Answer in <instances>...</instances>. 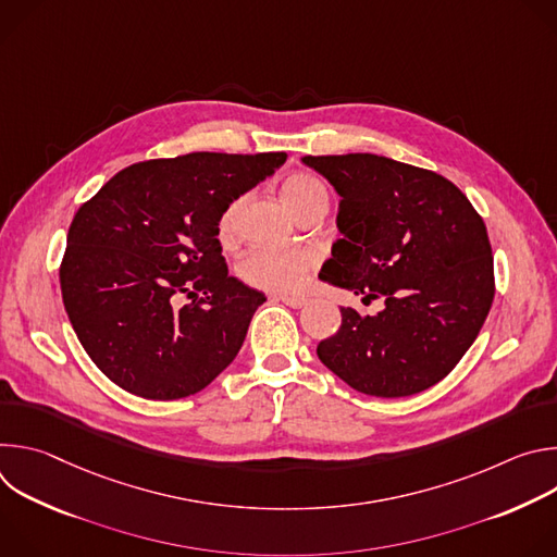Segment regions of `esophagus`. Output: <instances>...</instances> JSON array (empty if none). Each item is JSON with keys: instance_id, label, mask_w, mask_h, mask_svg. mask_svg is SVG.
Listing matches in <instances>:
<instances>
[{"instance_id": "1", "label": "esophagus", "mask_w": 557, "mask_h": 557, "mask_svg": "<svg viewBox=\"0 0 557 557\" xmlns=\"http://www.w3.org/2000/svg\"><path fill=\"white\" fill-rule=\"evenodd\" d=\"M273 299H275V301H282V304H286V306H290V308H301V306L306 304L304 297H288V295H275Z\"/></svg>"}]
</instances>
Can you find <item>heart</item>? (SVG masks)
I'll return each mask as SVG.
<instances>
[{
  "mask_svg": "<svg viewBox=\"0 0 557 557\" xmlns=\"http://www.w3.org/2000/svg\"><path fill=\"white\" fill-rule=\"evenodd\" d=\"M282 196L288 207L299 215L312 211H329V191L314 176L306 172H295L282 183ZM245 198L233 200L218 220V240L228 247L237 233V215H240ZM314 258L308 251H286V249H253L240 262H237V275L245 284L290 295L297 293L306 280V273L312 269Z\"/></svg>",
  "mask_w": 557,
  "mask_h": 557,
  "instance_id": "heart-1",
  "label": "heart"
}]
</instances>
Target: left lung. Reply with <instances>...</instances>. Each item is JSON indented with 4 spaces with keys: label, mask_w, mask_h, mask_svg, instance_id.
<instances>
[{
    "label": "left lung",
    "mask_w": 557,
    "mask_h": 557,
    "mask_svg": "<svg viewBox=\"0 0 557 557\" xmlns=\"http://www.w3.org/2000/svg\"><path fill=\"white\" fill-rule=\"evenodd\" d=\"M342 196L344 237L320 277L385 308L342 306L317 357L370 396H410L445 379L479 337L496 293L487 226L436 172L376 153L304 156Z\"/></svg>",
    "instance_id": "1"
}]
</instances>
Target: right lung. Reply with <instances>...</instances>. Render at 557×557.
Returning <instances> with one entry per match:
<instances>
[{
	"instance_id": "obj_1",
	"label": "right lung",
	"mask_w": 557,
	"mask_h": 557,
	"mask_svg": "<svg viewBox=\"0 0 557 557\" xmlns=\"http://www.w3.org/2000/svg\"><path fill=\"white\" fill-rule=\"evenodd\" d=\"M284 161V151L153 158L121 170L78 207L59 267L61 297L78 342L112 383L174 401L235 359L267 297L228 275L218 220Z\"/></svg>"
}]
</instances>
